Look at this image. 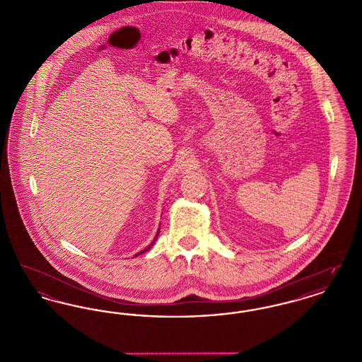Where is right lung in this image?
<instances>
[{
    "mask_svg": "<svg viewBox=\"0 0 362 362\" xmlns=\"http://www.w3.org/2000/svg\"><path fill=\"white\" fill-rule=\"evenodd\" d=\"M156 236H158V232H157V235H156ZM153 243H155V240H153ZM153 243H152V244H153ZM152 244H151V245H152ZM151 245H149V247H146V248H145V250H144V251H141V252H139V254H144V252H145V251H148V250H149V248H151Z\"/></svg>",
    "mask_w": 362,
    "mask_h": 362,
    "instance_id": "obj_1",
    "label": "right lung"
}]
</instances>
